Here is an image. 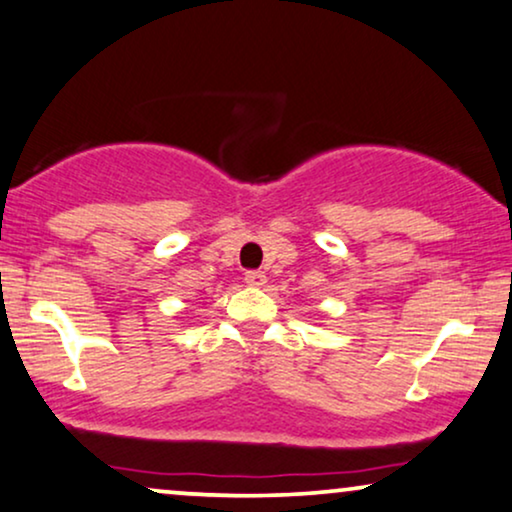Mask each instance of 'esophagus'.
Here are the masks:
<instances>
[{"mask_svg": "<svg viewBox=\"0 0 512 512\" xmlns=\"http://www.w3.org/2000/svg\"><path fill=\"white\" fill-rule=\"evenodd\" d=\"M245 283H248V286L260 288V286H264V283H267V276H264V271L250 269V271H245Z\"/></svg>", "mask_w": 512, "mask_h": 512, "instance_id": "34e87169", "label": "esophagus"}]
</instances>
